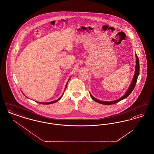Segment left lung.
Wrapping results in <instances>:
<instances>
[{
  "label": "left lung",
  "instance_id": "8db88e82",
  "mask_svg": "<svg viewBox=\"0 0 154 154\" xmlns=\"http://www.w3.org/2000/svg\"><path fill=\"white\" fill-rule=\"evenodd\" d=\"M136 65L134 75L133 79V80H132L131 84L128 90L127 91V92H126V94H125L122 97H121L120 99H118L117 100H115V101H112V102H103V101H100V100H99L96 99L94 97H93L90 94V96H91V97L92 98V99H93L95 102L99 103H100V104H104V105L113 104H116V103H117L119 102V101H121V100L124 99H125L126 97H127L129 95L132 93L133 89L134 88L135 85H136V84L137 80V78H138V76H139L140 72L139 60V58H138V57H137V55H136Z\"/></svg>",
  "mask_w": 154,
  "mask_h": 154
}]
</instances>
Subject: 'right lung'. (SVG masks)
Listing matches in <instances>:
<instances>
[{"mask_svg":"<svg viewBox=\"0 0 154 154\" xmlns=\"http://www.w3.org/2000/svg\"><path fill=\"white\" fill-rule=\"evenodd\" d=\"M67 84H66V88H65V89H66V87H67ZM62 96L63 95H62L61 97H60L58 99V100H55V101H53V102H48V103H40V104H52V103H54L57 102L58 100H59L61 98H62Z\"/></svg>","mask_w":154,"mask_h":154,"instance_id":"right-lung-1","label":"right lung"}]
</instances>
